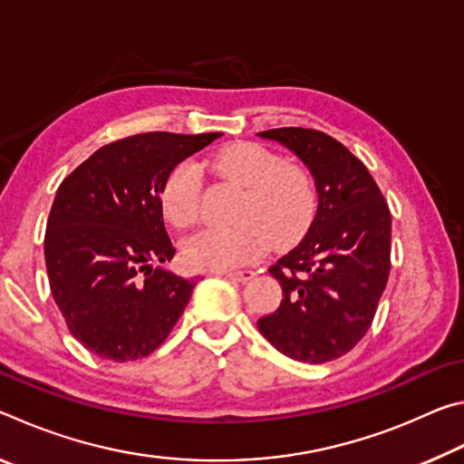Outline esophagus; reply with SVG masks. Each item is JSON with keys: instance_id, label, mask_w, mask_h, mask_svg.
<instances>
[{"instance_id": "34e87169", "label": "esophagus", "mask_w": 464, "mask_h": 464, "mask_svg": "<svg viewBox=\"0 0 464 464\" xmlns=\"http://www.w3.org/2000/svg\"><path fill=\"white\" fill-rule=\"evenodd\" d=\"M223 276L229 278V280L247 282V280H251V278L256 276V272L254 270H227V272H223Z\"/></svg>"}]
</instances>
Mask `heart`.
Listing matches in <instances>:
<instances>
[{
	"label": "heart",
	"instance_id": "1",
	"mask_svg": "<svg viewBox=\"0 0 464 464\" xmlns=\"http://www.w3.org/2000/svg\"><path fill=\"white\" fill-rule=\"evenodd\" d=\"M221 178L243 190L233 227H210L188 237L184 260L196 270H231L254 262L270 241L288 247L309 231L317 213V188L307 169L257 143H235L213 157ZM168 221L186 229L200 217V171L182 161L161 190Z\"/></svg>",
	"mask_w": 464,
	"mask_h": 464
}]
</instances>
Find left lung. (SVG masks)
<instances>
[{
  "label": "left lung",
  "instance_id": "left-lung-1",
  "mask_svg": "<svg viewBox=\"0 0 464 464\" xmlns=\"http://www.w3.org/2000/svg\"><path fill=\"white\" fill-rule=\"evenodd\" d=\"M309 168L317 215L295 249L270 266L280 307L257 321L262 335L298 362L324 364L371 327L391 270V213L379 186L340 140L313 129L257 132Z\"/></svg>",
  "mask_w": 464,
  "mask_h": 464
}]
</instances>
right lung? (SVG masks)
I'll use <instances>...</instances> for the list:
<instances>
[{
  "instance_id": "obj_1",
  "label": "right lung",
  "mask_w": 464,
  "mask_h": 464,
  "mask_svg": "<svg viewBox=\"0 0 464 464\" xmlns=\"http://www.w3.org/2000/svg\"><path fill=\"white\" fill-rule=\"evenodd\" d=\"M221 132H145L100 147L63 179L44 235L51 293L69 332L114 362L145 358L166 342L196 280L163 266L176 249L161 190L178 163Z\"/></svg>"
}]
</instances>
